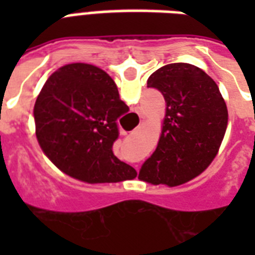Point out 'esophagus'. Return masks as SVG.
<instances>
[{
	"label": "esophagus",
	"instance_id": "34e87169",
	"mask_svg": "<svg viewBox=\"0 0 255 255\" xmlns=\"http://www.w3.org/2000/svg\"><path fill=\"white\" fill-rule=\"evenodd\" d=\"M122 133H126V132H124V131H122Z\"/></svg>",
	"mask_w": 255,
	"mask_h": 255
}]
</instances>
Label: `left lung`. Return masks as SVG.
<instances>
[{"label": "left lung", "instance_id": "obj_1", "mask_svg": "<svg viewBox=\"0 0 255 255\" xmlns=\"http://www.w3.org/2000/svg\"><path fill=\"white\" fill-rule=\"evenodd\" d=\"M163 94L167 111L156 151L139 178L153 185H181L202 173L217 155L228 127V108L212 78L189 63H170L148 78Z\"/></svg>", "mask_w": 255, "mask_h": 255}]
</instances>
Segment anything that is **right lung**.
<instances>
[{
    "mask_svg": "<svg viewBox=\"0 0 255 255\" xmlns=\"http://www.w3.org/2000/svg\"><path fill=\"white\" fill-rule=\"evenodd\" d=\"M128 110L106 71L66 65L50 75L34 106L38 143L62 172L81 181L132 180L136 170L112 152L119 137L116 120Z\"/></svg>",
    "mask_w": 255,
    "mask_h": 255,
    "instance_id": "add662e5",
    "label": "right lung"
}]
</instances>
